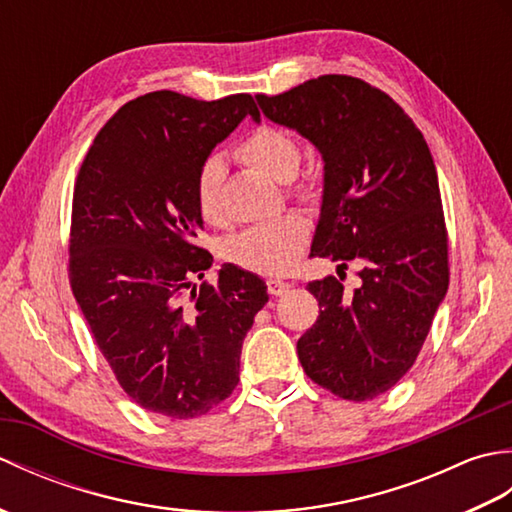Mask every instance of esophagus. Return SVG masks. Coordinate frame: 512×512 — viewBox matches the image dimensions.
Wrapping results in <instances>:
<instances>
[{"instance_id": "34e87169", "label": "esophagus", "mask_w": 512, "mask_h": 512, "mask_svg": "<svg viewBox=\"0 0 512 512\" xmlns=\"http://www.w3.org/2000/svg\"><path fill=\"white\" fill-rule=\"evenodd\" d=\"M292 286L288 284V281H281V279H268V292L273 297H279L284 295V292H288Z\"/></svg>"}]
</instances>
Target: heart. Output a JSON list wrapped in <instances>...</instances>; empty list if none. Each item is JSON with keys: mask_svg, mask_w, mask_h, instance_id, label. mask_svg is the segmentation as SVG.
Segmentation results:
<instances>
[{"mask_svg": "<svg viewBox=\"0 0 512 512\" xmlns=\"http://www.w3.org/2000/svg\"><path fill=\"white\" fill-rule=\"evenodd\" d=\"M237 156L246 165L259 169L277 182H290L297 176L301 165V147L288 132L273 125H262L250 132L237 147ZM224 160L209 156L195 178V202L202 220L211 226L226 224V211L222 202ZM299 195L306 189L299 187ZM308 239V222L297 213L275 217L255 224L246 231L228 239L224 255L228 262L250 270L257 275H281L295 262Z\"/></svg>", "mask_w": 512, "mask_h": 512, "instance_id": "b5f03b06", "label": "heart"}]
</instances>
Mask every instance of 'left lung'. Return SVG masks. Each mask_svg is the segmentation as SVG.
Segmentation results:
<instances>
[{
    "mask_svg": "<svg viewBox=\"0 0 512 512\" xmlns=\"http://www.w3.org/2000/svg\"><path fill=\"white\" fill-rule=\"evenodd\" d=\"M323 156V204L310 257L361 264V286L310 281L319 319L297 341L303 372L345 400H372L405 376L449 288V237L427 140L383 90L323 74L255 96ZM339 266V268H341Z\"/></svg>",
    "mask_w": 512,
    "mask_h": 512,
    "instance_id": "1",
    "label": "left lung"
}]
</instances>
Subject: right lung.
Segmentation results:
<instances>
[{
	"label": "right lung",
	"mask_w": 512,
	"mask_h": 512,
	"mask_svg": "<svg viewBox=\"0 0 512 512\" xmlns=\"http://www.w3.org/2000/svg\"><path fill=\"white\" fill-rule=\"evenodd\" d=\"M250 114V94L198 101L171 90L125 103L74 182L70 286L105 361L136 405L198 418L233 394L239 354L266 284L198 244L195 178L213 147Z\"/></svg>",
	"instance_id": "1"
}]
</instances>
